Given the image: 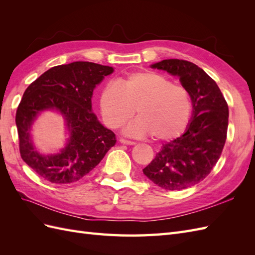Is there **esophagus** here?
Returning <instances> with one entry per match:
<instances>
[{"instance_id": "obj_1", "label": "esophagus", "mask_w": 255, "mask_h": 255, "mask_svg": "<svg viewBox=\"0 0 255 255\" xmlns=\"http://www.w3.org/2000/svg\"><path fill=\"white\" fill-rule=\"evenodd\" d=\"M120 142H121V143H125V144H135V143H136V142L133 141V140L126 139V138H120Z\"/></svg>"}]
</instances>
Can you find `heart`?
<instances>
[{
  "mask_svg": "<svg viewBox=\"0 0 255 255\" xmlns=\"http://www.w3.org/2000/svg\"><path fill=\"white\" fill-rule=\"evenodd\" d=\"M100 109L111 128H120L136 110L138 118L128 126V134H151L155 140H170L187 128L192 101L186 88L174 85L167 76L142 71L105 85L100 96Z\"/></svg>",
  "mask_w": 255,
  "mask_h": 255,
  "instance_id": "b5f03b06",
  "label": "heart"
}]
</instances>
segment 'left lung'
<instances>
[{
  "mask_svg": "<svg viewBox=\"0 0 255 255\" xmlns=\"http://www.w3.org/2000/svg\"><path fill=\"white\" fill-rule=\"evenodd\" d=\"M177 75L189 92L194 114L185 133L163 144L144 175L157 186L181 190L211 173L227 140L229 107L218 85L201 68L183 59H164L151 66Z\"/></svg>",
  "mask_w": 255,
  "mask_h": 255,
  "instance_id": "8db88e82",
  "label": "left lung"
}]
</instances>
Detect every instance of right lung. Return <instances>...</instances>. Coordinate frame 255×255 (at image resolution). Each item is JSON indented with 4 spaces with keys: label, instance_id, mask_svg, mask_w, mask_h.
<instances>
[{
    "label": "right lung",
    "instance_id": "1",
    "mask_svg": "<svg viewBox=\"0 0 255 255\" xmlns=\"http://www.w3.org/2000/svg\"><path fill=\"white\" fill-rule=\"evenodd\" d=\"M113 71L109 66L75 61L49 69L26 88L16 113L19 150L22 159L42 179L54 184L79 181L115 145V133L91 111L96 85ZM48 108L64 115L72 136L60 153L43 157L33 150L28 130L36 114Z\"/></svg>",
    "mask_w": 255,
    "mask_h": 255
}]
</instances>
